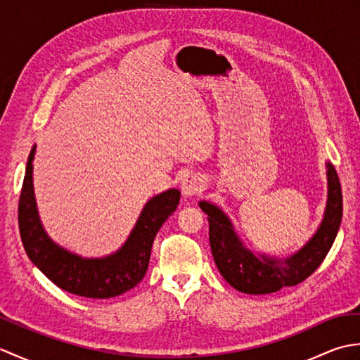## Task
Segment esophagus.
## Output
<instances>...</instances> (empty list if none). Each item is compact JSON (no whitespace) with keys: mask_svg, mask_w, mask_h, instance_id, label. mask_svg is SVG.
<instances>
[{"mask_svg":"<svg viewBox=\"0 0 360 360\" xmlns=\"http://www.w3.org/2000/svg\"><path fill=\"white\" fill-rule=\"evenodd\" d=\"M202 188H204V182L200 178V176H196V174L186 176L184 181H182V184H181L182 195H184L186 198H190V196H193L196 193H200Z\"/></svg>","mask_w":360,"mask_h":360,"instance_id":"obj_1","label":"esophagus"}]
</instances>
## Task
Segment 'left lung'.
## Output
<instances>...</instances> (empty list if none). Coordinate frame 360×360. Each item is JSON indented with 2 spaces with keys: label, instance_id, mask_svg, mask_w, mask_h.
Listing matches in <instances>:
<instances>
[{
  "label": "left lung",
  "instance_id": "1",
  "mask_svg": "<svg viewBox=\"0 0 360 360\" xmlns=\"http://www.w3.org/2000/svg\"><path fill=\"white\" fill-rule=\"evenodd\" d=\"M328 200L317 232L304 246L285 259L255 255L244 246L231 219L215 204L200 201L209 215V241L218 271L229 285L244 294H271L307 280L322 264L338 236L342 221V188L338 172L326 162Z\"/></svg>",
  "mask_w": 360,
  "mask_h": 360
}]
</instances>
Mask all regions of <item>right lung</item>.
Returning a JSON list of instances; mask_svg holds the SVG:
<instances>
[{
    "label": "right lung",
    "mask_w": 360,
    "mask_h": 360,
    "mask_svg": "<svg viewBox=\"0 0 360 360\" xmlns=\"http://www.w3.org/2000/svg\"><path fill=\"white\" fill-rule=\"evenodd\" d=\"M34 155L35 145L29 153L18 202L20 235L30 262L58 288L80 297L110 298L134 288L148 269L156 233L178 207L179 190L170 188L151 198L117 252L105 258H83L60 248L44 232L34 196Z\"/></svg>",
    "instance_id": "right-lung-1"
}]
</instances>
